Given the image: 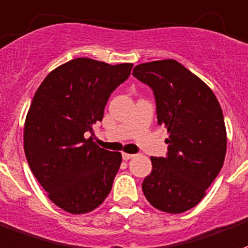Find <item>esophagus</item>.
Instances as JSON below:
<instances>
[{
  "mask_svg": "<svg viewBox=\"0 0 248 248\" xmlns=\"http://www.w3.org/2000/svg\"><path fill=\"white\" fill-rule=\"evenodd\" d=\"M122 157L124 161H128V159H132V158L135 157V154H129V153H123Z\"/></svg>",
  "mask_w": 248,
  "mask_h": 248,
  "instance_id": "esophagus-1",
  "label": "esophagus"
}]
</instances>
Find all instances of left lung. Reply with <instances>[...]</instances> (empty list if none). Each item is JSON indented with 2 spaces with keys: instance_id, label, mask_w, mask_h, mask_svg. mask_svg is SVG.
Masks as SVG:
<instances>
[{
  "instance_id": "left-lung-1",
  "label": "left lung",
  "mask_w": 248,
  "mask_h": 248,
  "mask_svg": "<svg viewBox=\"0 0 248 248\" xmlns=\"http://www.w3.org/2000/svg\"><path fill=\"white\" fill-rule=\"evenodd\" d=\"M133 76L153 90L158 124L169 132L166 157H152L142 192L154 208L183 213L205 196L226 154L223 113L213 91L175 60L137 65Z\"/></svg>"
}]
</instances>
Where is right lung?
Masks as SVG:
<instances>
[{
    "instance_id": "1",
    "label": "right lung",
    "mask_w": 248,
    "mask_h": 248,
    "mask_svg": "<svg viewBox=\"0 0 248 248\" xmlns=\"http://www.w3.org/2000/svg\"><path fill=\"white\" fill-rule=\"evenodd\" d=\"M132 66L74 59L52 70L33 95L25 123L26 158L51 202L65 212L89 213L111 192L122 154L99 148L93 125L102 122L109 95Z\"/></svg>"
}]
</instances>
